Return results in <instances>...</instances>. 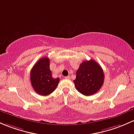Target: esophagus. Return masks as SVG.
Masks as SVG:
<instances>
[{
  "mask_svg": "<svg viewBox=\"0 0 134 134\" xmlns=\"http://www.w3.org/2000/svg\"><path fill=\"white\" fill-rule=\"evenodd\" d=\"M64 78L66 79H70V76H66V77H64Z\"/></svg>",
  "mask_w": 134,
  "mask_h": 134,
  "instance_id": "obj_1",
  "label": "esophagus"
}]
</instances>
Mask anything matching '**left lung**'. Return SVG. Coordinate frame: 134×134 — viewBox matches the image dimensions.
I'll use <instances>...</instances> for the list:
<instances>
[{
	"label": "left lung",
	"instance_id": "8db88e82",
	"mask_svg": "<svg viewBox=\"0 0 134 134\" xmlns=\"http://www.w3.org/2000/svg\"><path fill=\"white\" fill-rule=\"evenodd\" d=\"M104 79V72L100 66L94 60H90L83 61L80 64L74 82L79 92L89 96L100 90Z\"/></svg>",
	"mask_w": 134,
	"mask_h": 134
}]
</instances>
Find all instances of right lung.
<instances>
[{
	"label": "right lung",
	"mask_w": 134,
	"mask_h": 134,
	"mask_svg": "<svg viewBox=\"0 0 134 134\" xmlns=\"http://www.w3.org/2000/svg\"><path fill=\"white\" fill-rule=\"evenodd\" d=\"M59 78H53L49 68L48 57L40 59L32 68L30 72L31 86L35 92L46 96L54 92L59 82Z\"/></svg>",
	"instance_id": "obj_1"
}]
</instances>
